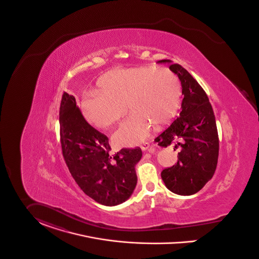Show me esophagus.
Segmentation results:
<instances>
[{
    "label": "esophagus",
    "mask_w": 259,
    "mask_h": 259,
    "mask_svg": "<svg viewBox=\"0 0 259 259\" xmlns=\"http://www.w3.org/2000/svg\"><path fill=\"white\" fill-rule=\"evenodd\" d=\"M141 149L143 150V151H145V150H147V149H149L150 148V144L148 143V142H144V143H142L141 144Z\"/></svg>",
    "instance_id": "obj_1"
}]
</instances>
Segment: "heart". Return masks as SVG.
<instances>
[{
    "label": "heart",
    "mask_w": 259,
    "mask_h": 259,
    "mask_svg": "<svg viewBox=\"0 0 259 259\" xmlns=\"http://www.w3.org/2000/svg\"><path fill=\"white\" fill-rule=\"evenodd\" d=\"M98 85L100 89L87 92L83 113L88 121L105 128L121 120L126 103L131 114L113 135L120 146L143 142L151 135L153 123L161 125L171 121L181 103L180 78L165 67L112 69L99 79Z\"/></svg>",
    "instance_id": "obj_1"
}]
</instances>
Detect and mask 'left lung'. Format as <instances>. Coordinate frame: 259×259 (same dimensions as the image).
Wrapping results in <instances>:
<instances>
[{
	"mask_svg": "<svg viewBox=\"0 0 259 259\" xmlns=\"http://www.w3.org/2000/svg\"><path fill=\"white\" fill-rule=\"evenodd\" d=\"M159 63H171L161 60ZM170 69L179 76L184 94L180 116L155 138L158 145L172 144L178 162L161 172L169 190L190 195L201 190L215 172L219 156V138L214 112L204 89L179 64Z\"/></svg>",
	"mask_w": 259,
	"mask_h": 259,
	"instance_id": "obj_1",
	"label": "left lung"
}]
</instances>
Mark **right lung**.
Listing matches in <instances>:
<instances>
[{
    "instance_id": "1",
    "label": "right lung",
    "mask_w": 259,
    "mask_h": 259,
    "mask_svg": "<svg viewBox=\"0 0 259 259\" xmlns=\"http://www.w3.org/2000/svg\"><path fill=\"white\" fill-rule=\"evenodd\" d=\"M60 139L69 172L96 202L114 206L125 201L137 186L139 147L110 154L109 138L84 119L73 95L64 92L60 105Z\"/></svg>"
}]
</instances>
